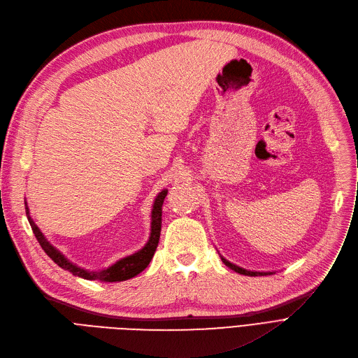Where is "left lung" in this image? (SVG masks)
Segmentation results:
<instances>
[{
  "instance_id": "1",
  "label": "left lung",
  "mask_w": 358,
  "mask_h": 358,
  "mask_svg": "<svg viewBox=\"0 0 358 358\" xmlns=\"http://www.w3.org/2000/svg\"><path fill=\"white\" fill-rule=\"evenodd\" d=\"M221 259H222V262H224L225 266H228L231 270H234V271L240 273V275H245V276H266V275H271L270 271H250V270L241 268V267H238V266H236V264H233V263H229V262L225 260L224 257H221Z\"/></svg>"
}]
</instances>
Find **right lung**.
Wrapping results in <instances>:
<instances>
[{"mask_svg":"<svg viewBox=\"0 0 358 358\" xmlns=\"http://www.w3.org/2000/svg\"><path fill=\"white\" fill-rule=\"evenodd\" d=\"M167 195V191H162L153 205V211H152V234L147 244L137 251V253L124 257L121 260H118L115 264H113L111 267L101 270V271H90L85 268H80L78 266H75L73 263H71L65 256H63L60 251H57L46 238L45 236L40 233V229L37 228V225L34 224V221L31 220L30 215H27L29 222L31 225L33 233L38 241V244L41 245V248L45 250V253L62 268H65L68 271H71L72 275L83 278L87 280H102V282H122V280H129L134 276H137L138 273H141L149 263L152 262L155 251L157 248L159 244V238H160V229H162V205L163 201ZM26 211L29 214V208L26 206Z\"/></svg>","mask_w":358,"mask_h":358,"instance_id":"obj_1","label":"right lung"}]
</instances>
